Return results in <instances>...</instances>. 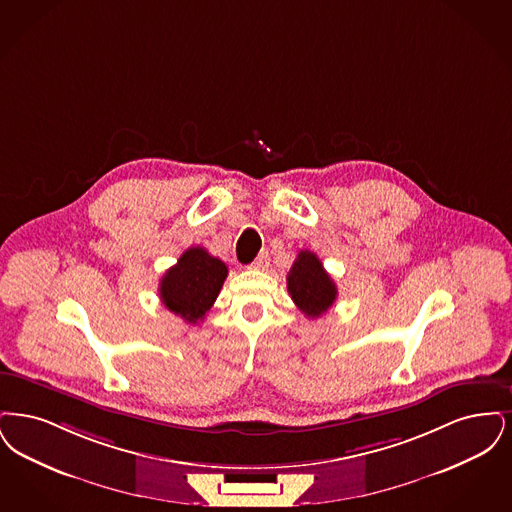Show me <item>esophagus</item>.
Segmentation results:
<instances>
[{"mask_svg": "<svg viewBox=\"0 0 512 512\" xmlns=\"http://www.w3.org/2000/svg\"><path fill=\"white\" fill-rule=\"evenodd\" d=\"M252 269H256V271H267V267H269V254L267 252H262L254 262H252Z\"/></svg>", "mask_w": 512, "mask_h": 512, "instance_id": "esophagus-1", "label": "esophagus"}]
</instances>
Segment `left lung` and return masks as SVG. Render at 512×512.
<instances>
[{
    "label": "left lung",
    "instance_id": "obj_1",
    "mask_svg": "<svg viewBox=\"0 0 512 512\" xmlns=\"http://www.w3.org/2000/svg\"><path fill=\"white\" fill-rule=\"evenodd\" d=\"M287 289L298 310L308 317H319L327 312L338 294L331 275L310 250L298 252L287 275Z\"/></svg>",
    "mask_w": 512,
    "mask_h": 512
}]
</instances>
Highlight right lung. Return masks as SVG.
Instances as JSON below:
<instances>
[{
  "mask_svg": "<svg viewBox=\"0 0 512 512\" xmlns=\"http://www.w3.org/2000/svg\"><path fill=\"white\" fill-rule=\"evenodd\" d=\"M227 266L202 246H191L160 279V300L187 323H199L216 302Z\"/></svg>",
  "mask_w": 512,
  "mask_h": 512,
  "instance_id": "1",
  "label": "right lung"
}]
</instances>
